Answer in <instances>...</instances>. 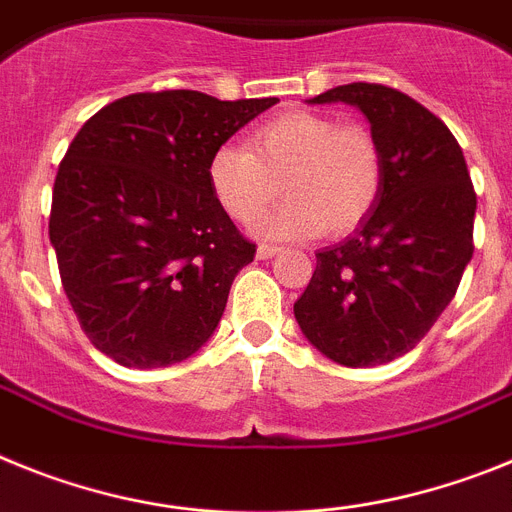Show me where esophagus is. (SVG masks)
<instances>
[{"instance_id":"1","label":"esophagus","mask_w":512,"mask_h":512,"mask_svg":"<svg viewBox=\"0 0 512 512\" xmlns=\"http://www.w3.org/2000/svg\"><path fill=\"white\" fill-rule=\"evenodd\" d=\"M278 252H281V247H275V244H260V247H257V257H260V260H270V257H275Z\"/></svg>"}]
</instances>
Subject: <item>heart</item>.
I'll list each match as a JSON object with an SVG mask.
<instances>
[{
    "label": "heart",
    "mask_w": 512,
    "mask_h": 512,
    "mask_svg": "<svg viewBox=\"0 0 512 512\" xmlns=\"http://www.w3.org/2000/svg\"><path fill=\"white\" fill-rule=\"evenodd\" d=\"M283 193L288 201L255 226L273 239L340 237L361 226L384 182L379 141L355 123L314 110H288L255 128L250 149L226 144L208 159L213 198L239 224H252Z\"/></svg>",
    "instance_id": "heart-1"
}]
</instances>
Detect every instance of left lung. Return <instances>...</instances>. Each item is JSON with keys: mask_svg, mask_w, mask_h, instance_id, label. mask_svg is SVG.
<instances>
[{"mask_svg": "<svg viewBox=\"0 0 512 512\" xmlns=\"http://www.w3.org/2000/svg\"><path fill=\"white\" fill-rule=\"evenodd\" d=\"M309 102H345L366 115L384 182L368 219L317 252L293 314L330 361L381 366L410 353L456 296L474 252L477 195L459 141L404 92L353 82Z\"/></svg>", "mask_w": 512, "mask_h": 512, "instance_id": "1", "label": "left lung"}]
</instances>
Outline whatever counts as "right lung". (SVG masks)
<instances>
[{
	"mask_svg": "<svg viewBox=\"0 0 512 512\" xmlns=\"http://www.w3.org/2000/svg\"><path fill=\"white\" fill-rule=\"evenodd\" d=\"M275 102L139 92L74 136L53 182L48 237L84 335L115 363H180L221 322L255 244L213 198L208 159Z\"/></svg>",
	"mask_w": 512,
	"mask_h": 512,
	"instance_id": "1",
	"label": "right lung"
}]
</instances>
